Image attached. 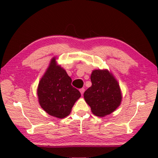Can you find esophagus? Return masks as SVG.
<instances>
[{"label":"esophagus","instance_id":"1","mask_svg":"<svg viewBox=\"0 0 158 158\" xmlns=\"http://www.w3.org/2000/svg\"><path fill=\"white\" fill-rule=\"evenodd\" d=\"M84 91H85V89H84L83 88H81V89H80V92H81V95H83V94Z\"/></svg>","mask_w":158,"mask_h":158}]
</instances>
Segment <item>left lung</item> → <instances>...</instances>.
Here are the masks:
<instances>
[{
    "instance_id": "1",
    "label": "left lung",
    "mask_w": 158,
    "mask_h": 158,
    "mask_svg": "<svg viewBox=\"0 0 158 158\" xmlns=\"http://www.w3.org/2000/svg\"><path fill=\"white\" fill-rule=\"evenodd\" d=\"M92 85L84 93V98L92 113L103 117L115 111L122 101L118 82L107 70H95L90 75Z\"/></svg>"
}]
</instances>
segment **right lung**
Instances as JSON below:
<instances>
[{
	"label": "right lung",
	"mask_w": 158,
	"mask_h": 158,
	"mask_svg": "<svg viewBox=\"0 0 158 158\" xmlns=\"http://www.w3.org/2000/svg\"><path fill=\"white\" fill-rule=\"evenodd\" d=\"M71 83L72 79L53 57L37 88L39 103L50 116L63 118L70 114L75 101L81 96Z\"/></svg>",
	"instance_id": "obj_1"
}]
</instances>
